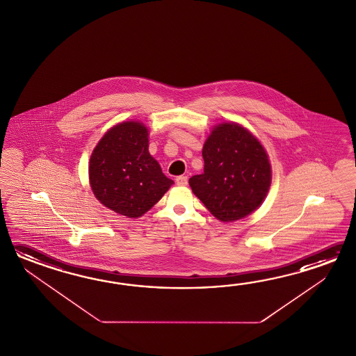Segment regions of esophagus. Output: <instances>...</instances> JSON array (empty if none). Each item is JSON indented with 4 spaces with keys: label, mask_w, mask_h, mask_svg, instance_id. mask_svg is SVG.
Wrapping results in <instances>:
<instances>
[{
    "label": "esophagus",
    "mask_w": 356,
    "mask_h": 356,
    "mask_svg": "<svg viewBox=\"0 0 356 356\" xmlns=\"http://www.w3.org/2000/svg\"><path fill=\"white\" fill-rule=\"evenodd\" d=\"M177 184L178 186H187V183H188V178L186 177V175H181V177H177Z\"/></svg>",
    "instance_id": "obj_1"
}]
</instances>
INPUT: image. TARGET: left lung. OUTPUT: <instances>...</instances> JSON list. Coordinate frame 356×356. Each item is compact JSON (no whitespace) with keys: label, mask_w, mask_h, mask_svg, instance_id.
<instances>
[{"label":"left lung","mask_w":356,"mask_h":356,"mask_svg":"<svg viewBox=\"0 0 356 356\" xmlns=\"http://www.w3.org/2000/svg\"><path fill=\"white\" fill-rule=\"evenodd\" d=\"M202 158L204 173L189 178V186L212 216L233 222L264 204L273 169L264 145L250 129L236 122L215 124Z\"/></svg>","instance_id":"obj_1"}]
</instances>
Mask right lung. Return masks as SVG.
<instances>
[{
    "mask_svg": "<svg viewBox=\"0 0 356 356\" xmlns=\"http://www.w3.org/2000/svg\"><path fill=\"white\" fill-rule=\"evenodd\" d=\"M89 184L100 204L137 219L175 181L149 152V129L143 122L123 121L108 129L91 152Z\"/></svg>",
    "mask_w": 356,
    "mask_h": 356,
    "instance_id": "right-lung-1",
    "label": "right lung"
}]
</instances>
